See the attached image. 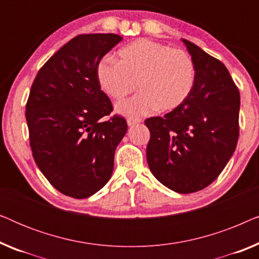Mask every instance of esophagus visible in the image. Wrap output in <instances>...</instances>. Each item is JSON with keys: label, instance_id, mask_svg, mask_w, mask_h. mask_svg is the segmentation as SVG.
<instances>
[{"label": "esophagus", "instance_id": "1", "mask_svg": "<svg viewBox=\"0 0 259 259\" xmlns=\"http://www.w3.org/2000/svg\"><path fill=\"white\" fill-rule=\"evenodd\" d=\"M143 120H141L140 118H133V116H128L127 118V125L128 126H133L136 125V123H140Z\"/></svg>", "mask_w": 259, "mask_h": 259}]
</instances>
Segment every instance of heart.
I'll return each mask as SVG.
<instances>
[{"label": "heart", "instance_id": "1", "mask_svg": "<svg viewBox=\"0 0 259 259\" xmlns=\"http://www.w3.org/2000/svg\"><path fill=\"white\" fill-rule=\"evenodd\" d=\"M196 76L194 61L186 51L148 38L120 48L116 63L102 60L97 68L99 86L109 98L121 100L137 87L140 91L118 105L119 112L130 115L178 108L192 93Z\"/></svg>", "mask_w": 259, "mask_h": 259}]
</instances>
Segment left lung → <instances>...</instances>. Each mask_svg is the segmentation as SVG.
Instances as JSON below:
<instances>
[{
	"label": "left lung",
	"mask_w": 259,
	"mask_h": 259,
	"mask_svg": "<svg viewBox=\"0 0 259 259\" xmlns=\"http://www.w3.org/2000/svg\"><path fill=\"white\" fill-rule=\"evenodd\" d=\"M196 66V83L183 105L145 120L151 133V172L178 193L210 185L228 164L239 138L238 87L223 62L183 38Z\"/></svg>",
	"instance_id": "8db88e82"
}]
</instances>
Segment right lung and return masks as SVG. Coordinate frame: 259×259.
<instances>
[{
	"mask_svg": "<svg viewBox=\"0 0 259 259\" xmlns=\"http://www.w3.org/2000/svg\"><path fill=\"white\" fill-rule=\"evenodd\" d=\"M122 40L81 34L62 46L36 74L26 104L34 160L59 192L82 199L111 178L115 148L127 132L101 91L97 68Z\"/></svg>",
	"mask_w": 259,
	"mask_h": 259,
	"instance_id": "add662e5",
	"label": "right lung"
}]
</instances>
